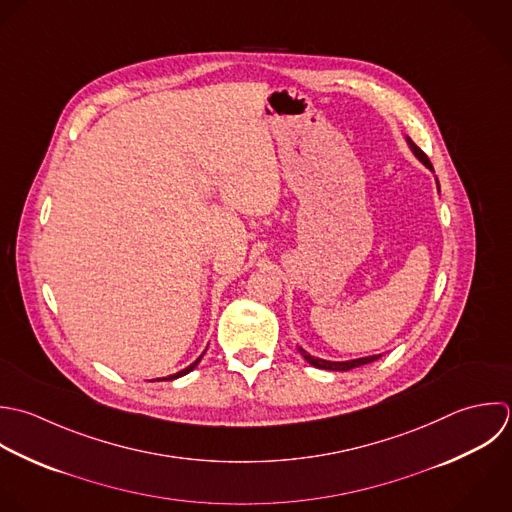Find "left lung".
Returning a JSON list of instances; mask_svg holds the SVG:
<instances>
[{
    "mask_svg": "<svg viewBox=\"0 0 512 512\" xmlns=\"http://www.w3.org/2000/svg\"><path fill=\"white\" fill-rule=\"evenodd\" d=\"M405 139H407V145L411 147L413 155H415L427 169H431V171L435 173L433 163L429 161V157L411 141V137H405ZM437 187H439V181H437ZM297 349H299V353L303 355V359H305L309 365H313V367H317V369H325V371H351V369H357V367H361V365L373 363V361H377V359L383 357V353H379V355H369V357H359V359H349V361H327V359H319V357L309 355L303 347H297Z\"/></svg>",
    "mask_w": 512,
    "mask_h": 512,
    "instance_id": "obj_1",
    "label": "left lung"
}]
</instances>
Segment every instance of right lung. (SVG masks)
I'll use <instances>...</instances> for the list:
<instances>
[{
	"mask_svg": "<svg viewBox=\"0 0 512 512\" xmlns=\"http://www.w3.org/2000/svg\"><path fill=\"white\" fill-rule=\"evenodd\" d=\"M205 351H207V349H205ZM203 355H205V353H203ZM203 355H201V357H199V359H197V361H193V363H191V365H189V367H187V369H183V371H179V373H175V375H169V377H163V379H157V381H173V379H179V377H183V375H187V373H191V371H193V369H195V367H197V365H199V361H201V359H203Z\"/></svg>",
	"mask_w": 512,
	"mask_h": 512,
	"instance_id": "1",
	"label": "right lung"
}]
</instances>
